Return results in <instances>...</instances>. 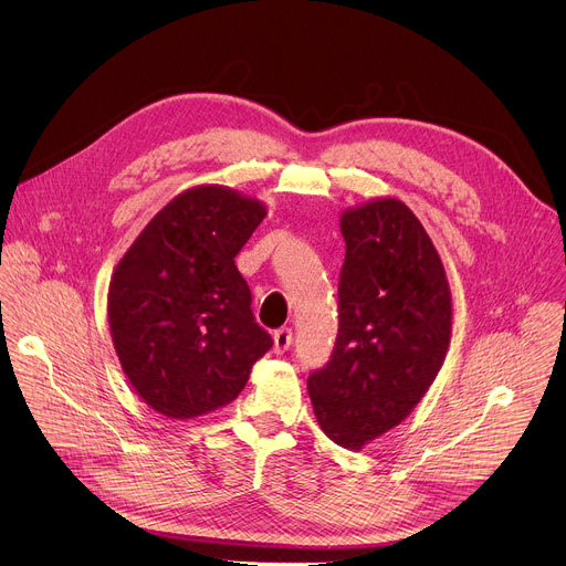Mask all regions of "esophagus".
Returning a JSON list of instances; mask_svg holds the SVG:
<instances>
[{
    "label": "esophagus",
    "instance_id": "obj_1",
    "mask_svg": "<svg viewBox=\"0 0 566 566\" xmlns=\"http://www.w3.org/2000/svg\"><path fill=\"white\" fill-rule=\"evenodd\" d=\"M273 338H275V354H284L291 347V343H293V329L282 327V329L275 332Z\"/></svg>",
    "mask_w": 566,
    "mask_h": 566
}]
</instances>
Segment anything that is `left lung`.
Returning <instances> with one entry per match:
<instances>
[{"instance_id":"obj_1","label":"left lung","mask_w":566,"mask_h":566,"mask_svg":"<svg viewBox=\"0 0 566 566\" xmlns=\"http://www.w3.org/2000/svg\"><path fill=\"white\" fill-rule=\"evenodd\" d=\"M347 255L332 360L306 380L317 426L360 450L406 421L443 367L452 295L417 214L378 197L340 214Z\"/></svg>"}]
</instances>
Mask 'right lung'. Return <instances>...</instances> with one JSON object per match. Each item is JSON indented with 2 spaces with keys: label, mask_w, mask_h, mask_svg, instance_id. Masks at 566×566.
Masks as SVG:
<instances>
[{
  "label": "right lung",
  "mask_w": 566,
  "mask_h": 566,
  "mask_svg": "<svg viewBox=\"0 0 566 566\" xmlns=\"http://www.w3.org/2000/svg\"><path fill=\"white\" fill-rule=\"evenodd\" d=\"M264 217L260 199L228 186L188 188L149 219L112 273L116 356L134 391L166 419L228 406L273 345L234 266Z\"/></svg>",
  "instance_id": "add662e5"
}]
</instances>
